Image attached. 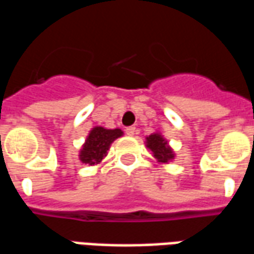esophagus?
<instances>
[{
    "label": "esophagus",
    "instance_id": "1",
    "mask_svg": "<svg viewBox=\"0 0 254 254\" xmlns=\"http://www.w3.org/2000/svg\"><path fill=\"white\" fill-rule=\"evenodd\" d=\"M125 133H127V136H134V134H136V127H127V129H125Z\"/></svg>",
    "mask_w": 254,
    "mask_h": 254
}]
</instances>
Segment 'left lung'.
<instances>
[{"instance_id":"obj_1","label":"left lung","mask_w":254,"mask_h":254,"mask_svg":"<svg viewBox=\"0 0 254 254\" xmlns=\"http://www.w3.org/2000/svg\"><path fill=\"white\" fill-rule=\"evenodd\" d=\"M147 147L152 151L154 156L159 162L166 163L174 158L173 151L167 145V141L160 134H151L149 137H147Z\"/></svg>"}]
</instances>
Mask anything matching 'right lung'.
Wrapping results in <instances>:
<instances>
[{
    "label": "right lung",
    "instance_id": "1",
    "mask_svg": "<svg viewBox=\"0 0 254 254\" xmlns=\"http://www.w3.org/2000/svg\"><path fill=\"white\" fill-rule=\"evenodd\" d=\"M122 134L121 129H105V127H94L89 136L87 137V141L84 144L83 149L80 152V159L83 163L88 165H96L107 152L110 144L120 137Z\"/></svg>",
    "mask_w": 254,
    "mask_h": 254
}]
</instances>
